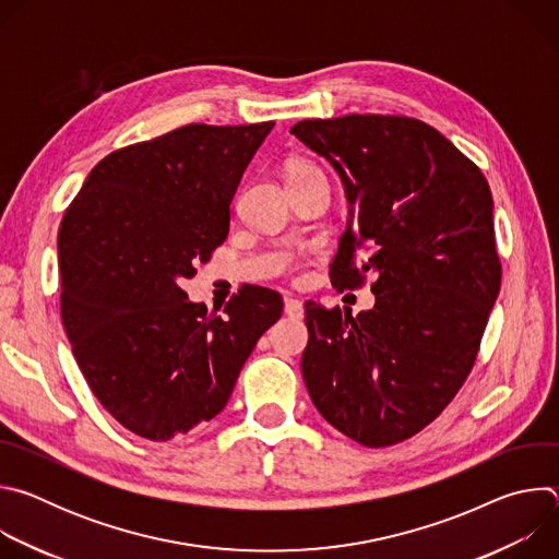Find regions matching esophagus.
I'll use <instances>...</instances> for the list:
<instances>
[{
  "mask_svg": "<svg viewBox=\"0 0 559 559\" xmlns=\"http://www.w3.org/2000/svg\"><path fill=\"white\" fill-rule=\"evenodd\" d=\"M283 311H285V316H289V318H302V313H305L302 302L296 300V298H285Z\"/></svg>",
  "mask_w": 559,
  "mask_h": 559,
  "instance_id": "34e87169",
  "label": "esophagus"
}]
</instances>
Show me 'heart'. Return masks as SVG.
<instances>
[{
    "label": "heart",
    "mask_w": 559,
    "mask_h": 559,
    "mask_svg": "<svg viewBox=\"0 0 559 559\" xmlns=\"http://www.w3.org/2000/svg\"><path fill=\"white\" fill-rule=\"evenodd\" d=\"M309 175H323V173L318 170L313 164H307V162H292V164H287V168H285L287 183H289V181H294V179L309 177Z\"/></svg>",
    "instance_id": "b5f03b06"
}]
</instances>
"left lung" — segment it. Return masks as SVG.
<instances>
[{"mask_svg": "<svg viewBox=\"0 0 559 559\" xmlns=\"http://www.w3.org/2000/svg\"><path fill=\"white\" fill-rule=\"evenodd\" d=\"M289 132L328 158L352 205L334 287L354 289L376 274V305L356 318L305 302L300 369L309 397L365 447L403 442L453 401L498 298L489 183L418 119L347 115L307 119Z\"/></svg>", "mask_w": 559, "mask_h": 559, "instance_id": "8db88e82", "label": "left lung"}]
</instances>
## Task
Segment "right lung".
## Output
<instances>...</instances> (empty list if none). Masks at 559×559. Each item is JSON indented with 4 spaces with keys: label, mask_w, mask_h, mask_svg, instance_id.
Returning <instances> with one entry per match:
<instances>
[{
    "label": "right lung",
    "mask_w": 559,
    "mask_h": 559,
    "mask_svg": "<svg viewBox=\"0 0 559 559\" xmlns=\"http://www.w3.org/2000/svg\"><path fill=\"white\" fill-rule=\"evenodd\" d=\"M272 128L190 123L121 147L63 214L61 321L74 360L104 409L145 440L221 414L281 318L267 287L243 285L223 313L181 289L227 238L234 192Z\"/></svg>",
    "instance_id": "1"
}]
</instances>
